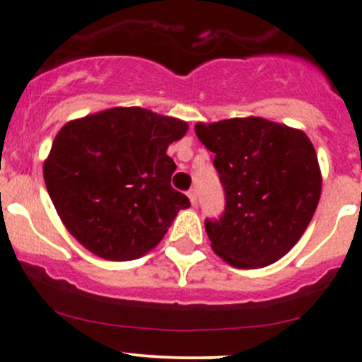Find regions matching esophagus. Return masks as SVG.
<instances>
[{"mask_svg": "<svg viewBox=\"0 0 362 362\" xmlns=\"http://www.w3.org/2000/svg\"><path fill=\"white\" fill-rule=\"evenodd\" d=\"M188 199H189V202H192V206H195L197 204V189L195 188L188 189Z\"/></svg>", "mask_w": 362, "mask_h": 362, "instance_id": "obj_1", "label": "esophagus"}]
</instances>
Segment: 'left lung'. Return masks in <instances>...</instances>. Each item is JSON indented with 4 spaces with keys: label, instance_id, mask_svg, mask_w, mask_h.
<instances>
[{
    "label": "left lung",
    "instance_id": "1",
    "mask_svg": "<svg viewBox=\"0 0 362 362\" xmlns=\"http://www.w3.org/2000/svg\"><path fill=\"white\" fill-rule=\"evenodd\" d=\"M214 153L225 212L206 219L211 247L237 268L281 259L307 230L320 199V169L307 134L264 118L197 124Z\"/></svg>",
    "mask_w": 362,
    "mask_h": 362
}]
</instances>
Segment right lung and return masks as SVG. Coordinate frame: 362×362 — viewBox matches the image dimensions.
Listing matches in <instances>:
<instances>
[{
    "label": "right lung",
    "instance_id": "right-lung-1",
    "mask_svg": "<svg viewBox=\"0 0 362 362\" xmlns=\"http://www.w3.org/2000/svg\"><path fill=\"white\" fill-rule=\"evenodd\" d=\"M188 124L143 107H111L68 122L43 177L68 232L95 256L129 262L155 247L188 197L170 186L167 155Z\"/></svg>",
    "mask_w": 362,
    "mask_h": 362
}]
</instances>
